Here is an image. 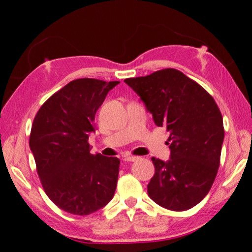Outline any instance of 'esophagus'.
<instances>
[{
    "instance_id": "1",
    "label": "esophagus",
    "mask_w": 252,
    "mask_h": 252,
    "mask_svg": "<svg viewBox=\"0 0 252 252\" xmlns=\"http://www.w3.org/2000/svg\"><path fill=\"white\" fill-rule=\"evenodd\" d=\"M139 159V157H134V156H126L125 157V161H127V162H133V161H136Z\"/></svg>"
}]
</instances>
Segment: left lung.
Wrapping results in <instances>:
<instances>
[{
    "label": "left lung",
    "instance_id": "1",
    "mask_svg": "<svg viewBox=\"0 0 252 252\" xmlns=\"http://www.w3.org/2000/svg\"><path fill=\"white\" fill-rule=\"evenodd\" d=\"M125 82L141 97L156 126L170 132V160L151 159L149 197L172 211L191 209L208 194L218 173L224 138L218 105L199 83L170 67Z\"/></svg>",
    "mask_w": 252,
    "mask_h": 252
}]
</instances>
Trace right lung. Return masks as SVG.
<instances>
[{
	"label": "right lung",
	"instance_id": "add662e5",
	"mask_svg": "<svg viewBox=\"0 0 252 252\" xmlns=\"http://www.w3.org/2000/svg\"><path fill=\"white\" fill-rule=\"evenodd\" d=\"M120 82L71 81L46 100L34 118L30 148L45 193L72 215L88 216L106 206L116 192L120 160L91 155L89 134L110 90Z\"/></svg>",
	"mask_w": 252,
	"mask_h": 252
}]
</instances>
